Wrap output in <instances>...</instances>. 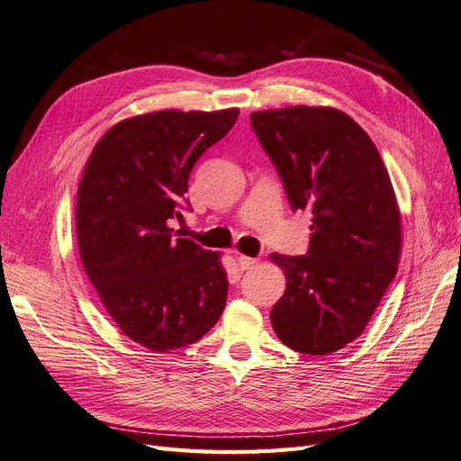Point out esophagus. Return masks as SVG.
I'll return each mask as SVG.
<instances>
[{"instance_id":"34e87169","label":"esophagus","mask_w":461,"mask_h":461,"mask_svg":"<svg viewBox=\"0 0 461 461\" xmlns=\"http://www.w3.org/2000/svg\"><path fill=\"white\" fill-rule=\"evenodd\" d=\"M256 263H258V259H256V258H248V256H240V258H239V267H240V271L252 269Z\"/></svg>"}]
</instances>
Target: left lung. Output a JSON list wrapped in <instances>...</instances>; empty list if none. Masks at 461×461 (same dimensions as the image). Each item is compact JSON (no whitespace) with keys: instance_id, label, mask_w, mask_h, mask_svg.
Instances as JSON below:
<instances>
[{"instance_id":"left-lung-1","label":"left lung","mask_w":461,"mask_h":461,"mask_svg":"<svg viewBox=\"0 0 461 461\" xmlns=\"http://www.w3.org/2000/svg\"><path fill=\"white\" fill-rule=\"evenodd\" d=\"M294 212H312L305 256L271 254L286 290L271 310L283 344L327 356L367 327L398 271L400 212L373 140L332 107H285L249 117Z\"/></svg>"}]
</instances>
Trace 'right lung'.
I'll use <instances>...</instances> for the list:
<instances>
[{"instance_id":"1","label":"right lung","mask_w":461,"mask_h":461,"mask_svg":"<svg viewBox=\"0 0 461 461\" xmlns=\"http://www.w3.org/2000/svg\"><path fill=\"white\" fill-rule=\"evenodd\" d=\"M239 109L124 119L95 144L77 198L78 252L117 327L151 352L200 340L227 303L219 254L180 239L188 178Z\"/></svg>"}]
</instances>
